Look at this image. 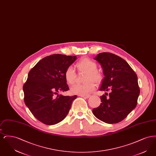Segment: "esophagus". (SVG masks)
Returning <instances> with one entry per match:
<instances>
[{
    "mask_svg": "<svg viewBox=\"0 0 156 156\" xmlns=\"http://www.w3.org/2000/svg\"><path fill=\"white\" fill-rule=\"evenodd\" d=\"M81 97L84 98H88L90 97V95H81Z\"/></svg>",
    "mask_w": 156,
    "mask_h": 156,
    "instance_id": "1",
    "label": "esophagus"
}]
</instances>
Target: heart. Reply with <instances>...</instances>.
I'll use <instances>...</instances> for the list:
<instances>
[{
  "instance_id": "heart-1",
  "label": "heart",
  "mask_w": 156,
  "mask_h": 156,
  "mask_svg": "<svg viewBox=\"0 0 156 156\" xmlns=\"http://www.w3.org/2000/svg\"><path fill=\"white\" fill-rule=\"evenodd\" d=\"M76 67L80 73H85L84 81L83 84H76L71 88V92L73 94L79 95H87L96 89L97 83H101L104 78L103 74L97 69V64L93 60L88 58H83L76 64ZM65 78L67 83L73 85L76 80V73L72 67H68L65 71Z\"/></svg>"
}]
</instances>
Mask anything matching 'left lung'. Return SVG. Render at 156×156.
Returning <instances> with one entry per match:
<instances>
[{
	"instance_id": "8db88e82",
	"label": "left lung",
	"mask_w": 156,
	"mask_h": 156,
	"mask_svg": "<svg viewBox=\"0 0 156 156\" xmlns=\"http://www.w3.org/2000/svg\"><path fill=\"white\" fill-rule=\"evenodd\" d=\"M94 59L101 64L105 75L99 90L109 94L101 96L102 103L92 112L105 123H119L137 104L140 88L137 75L125 59L111 52L99 53Z\"/></svg>"
}]
</instances>
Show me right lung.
<instances>
[{
	"label": "right lung",
	"mask_w": 156,
	"mask_h": 156,
	"mask_svg": "<svg viewBox=\"0 0 156 156\" xmlns=\"http://www.w3.org/2000/svg\"><path fill=\"white\" fill-rule=\"evenodd\" d=\"M76 59V56L52 54L41 59L29 73L23 87L24 103L45 125H55L64 119L77 97L58 94L69 90L64 74Z\"/></svg>",
	"instance_id": "obj_1"
}]
</instances>
